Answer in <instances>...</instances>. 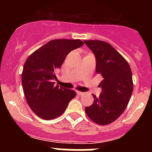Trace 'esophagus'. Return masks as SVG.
I'll use <instances>...</instances> for the list:
<instances>
[{"mask_svg":"<svg viewBox=\"0 0 152 152\" xmlns=\"http://www.w3.org/2000/svg\"><path fill=\"white\" fill-rule=\"evenodd\" d=\"M77 94L78 95H80V96H84V95L85 94V93L81 92V91H77Z\"/></svg>","mask_w":152,"mask_h":152,"instance_id":"1","label":"esophagus"}]
</instances>
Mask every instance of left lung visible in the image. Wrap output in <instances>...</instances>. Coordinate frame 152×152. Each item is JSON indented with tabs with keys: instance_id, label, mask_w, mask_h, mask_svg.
<instances>
[{
	"instance_id": "obj_1",
	"label": "left lung",
	"mask_w": 152,
	"mask_h": 152,
	"mask_svg": "<svg viewBox=\"0 0 152 152\" xmlns=\"http://www.w3.org/2000/svg\"><path fill=\"white\" fill-rule=\"evenodd\" d=\"M94 53L96 72L103 77L102 93L94 96V103L85 107L88 117L99 125L117 119L128 105L133 91L132 74L128 61L110 43L100 40H84Z\"/></svg>"
}]
</instances>
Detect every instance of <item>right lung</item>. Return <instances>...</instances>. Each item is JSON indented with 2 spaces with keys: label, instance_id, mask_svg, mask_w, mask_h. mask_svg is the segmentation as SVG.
Segmentation results:
<instances>
[{
  "label": "right lung",
  "instance_id": "obj_1",
  "mask_svg": "<svg viewBox=\"0 0 152 152\" xmlns=\"http://www.w3.org/2000/svg\"><path fill=\"white\" fill-rule=\"evenodd\" d=\"M84 45L80 39H54L33 52L25 61L22 84L26 100L36 115L45 120L58 117L76 96L73 90L55 86L57 70L71 51Z\"/></svg>",
  "mask_w": 152,
  "mask_h": 152
}]
</instances>
